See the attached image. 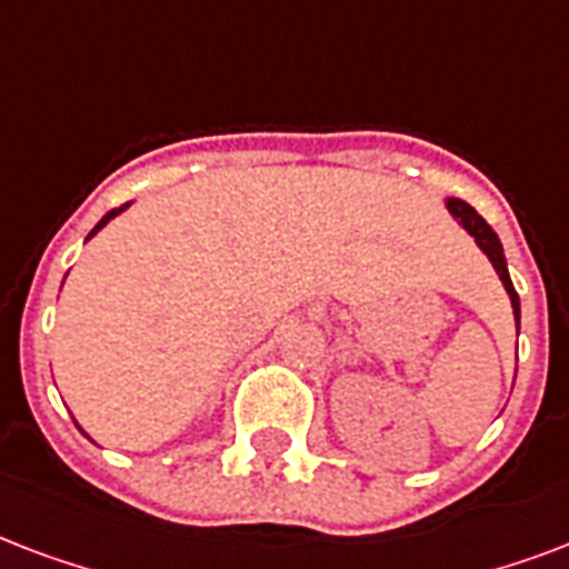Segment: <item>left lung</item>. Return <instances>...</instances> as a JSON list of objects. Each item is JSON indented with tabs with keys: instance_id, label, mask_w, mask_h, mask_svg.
Listing matches in <instances>:
<instances>
[{
	"instance_id": "8db88e82",
	"label": "left lung",
	"mask_w": 569,
	"mask_h": 569,
	"mask_svg": "<svg viewBox=\"0 0 569 569\" xmlns=\"http://www.w3.org/2000/svg\"><path fill=\"white\" fill-rule=\"evenodd\" d=\"M448 210H451V213L457 216V222L463 224L466 231L475 237V243L481 246L483 252H487V258L492 261V267H496V272H499L501 284H505V290H508L510 306H513V315H517V329H519V297H517V290H513V284H510L508 263H505V252H501L499 237H496V231H492L490 224L483 222V216H478V210L466 204V201H460V198H451V201H448Z\"/></svg>"
}]
</instances>
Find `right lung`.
<instances>
[{
  "instance_id": "1",
  "label": "right lung",
  "mask_w": 569,
  "mask_h": 569,
  "mask_svg": "<svg viewBox=\"0 0 569 569\" xmlns=\"http://www.w3.org/2000/svg\"><path fill=\"white\" fill-rule=\"evenodd\" d=\"M124 207H127V204L116 207V210H109V213H106V216H103V219H100V222H97V228H94V231H91V234H88V237H94V234H97V231H100V228H103V224H106V222H109V219H112V216H118V213H121V210H124Z\"/></svg>"
}]
</instances>
